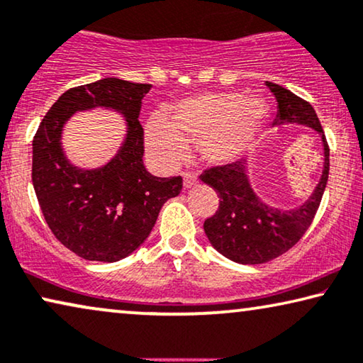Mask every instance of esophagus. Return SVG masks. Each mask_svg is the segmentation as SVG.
<instances>
[{"label": "esophagus", "mask_w": 363, "mask_h": 363, "mask_svg": "<svg viewBox=\"0 0 363 363\" xmlns=\"http://www.w3.org/2000/svg\"><path fill=\"white\" fill-rule=\"evenodd\" d=\"M182 177H184V187H186V189L192 187L194 184H197V176L194 174V172L184 171V172H182Z\"/></svg>", "instance_id": "1"}]
</instances>
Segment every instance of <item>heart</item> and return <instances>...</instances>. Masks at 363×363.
Wrapping results in <instances>:
<instances>
[{"label": "heart", "mask_w": 363, "mask_h": 363, "mask_svg": "<svg viewBox=\"0 0 363 363\" xmlns=\"http://www.w3.org/2000/svg\"><path fill=\"white\" fill-rule=\"evenodd\" d=\"M267 105L242 94H199L172 106L171 118L152 113L145 130L150 160L160 167H172L186 155L187 143L199 141L202 156L212 164L237 161L262 126Z\"/></svg>", "instance_id": "b5f03b06"}]
</instances>
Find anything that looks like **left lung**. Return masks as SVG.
<instances>
[{
    "label": "left lung",
    "mask_w": 363,
    "mask_h": 363,
    "mask_svg": "<svg viewBox=\"0 0 363 363\" xmlns=\"http://www.w3.org/2000/svg\"><path fill=\"white\" fill-rule=\"evenodd\" d=\"M278 100L277 125H308L323 136L324 171L309 201L296 211L272 208L255 196L248 184L247 161L207 167L201 181L216 189L218 208L203 222V230L213 248L232 262L259 264L272 262L288 252L303 238L313 223L329 179V145L324 130L309 101L294 95L284 86L267 82Z\"/></svg>",
    "instance_id": "left-lung-1"
}]
</instances>
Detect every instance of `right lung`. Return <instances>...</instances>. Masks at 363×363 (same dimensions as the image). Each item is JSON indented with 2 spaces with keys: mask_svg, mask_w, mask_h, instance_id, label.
Instances as JSON below:
<instances>
[{
  "mask_svg": "<svg viewBox=\"0 0 363 363\" xmlns=\"http://www.w3.org/2000/svg\"><path fill=\"white\" fill-rule=\"evenodd\" d=\"M150 84L101 79L59 96L33 140V186L50 232L70 252L89 262H118L147 238L167 199L182 189V177H156L143 164L145 130L138 120ZM106 106L127 116L129 135L108 165L82 172L68 164L60 133L75 111Z\"/></svg>",
  "mask_w": 363,
  "mask_h": 363,
  "instance_id": "right-lung-1",
  "label": "right lung"
}]
</instances>
